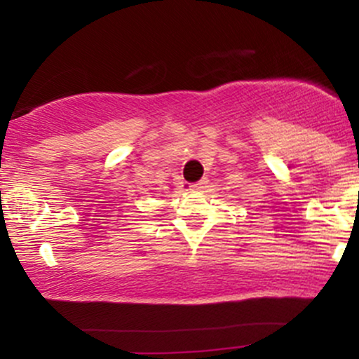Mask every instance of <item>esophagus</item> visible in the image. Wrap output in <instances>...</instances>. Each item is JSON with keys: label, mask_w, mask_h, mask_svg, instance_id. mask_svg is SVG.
<instances>
[{"label": "esophagus", "mask_w": 359, "mask_h": 359, "mask_svg": "<svg viewBox=\"0 0 359 359\" xmlns=\"http://www.w3.org/2000/svg\"><path fill=\"white\" fill-rule=\"evenodd\" d=\"M205 185H208V180L203 179V180H199V182L189 185V189H191V191H201V189H204Z\"/></svg>", "instance_id": "esophagus-1"}]
</instances>
